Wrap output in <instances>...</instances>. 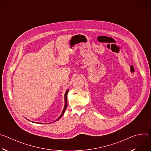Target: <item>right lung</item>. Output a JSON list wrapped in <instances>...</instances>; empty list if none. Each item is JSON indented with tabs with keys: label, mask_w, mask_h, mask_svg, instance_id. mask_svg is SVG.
<instances>
[{
	"label": "right lung",
	"mask_w": 151,
	"mask_h": 151,
	"mask_svg": "<svg viewBox=\"0 0 151 151\" xmlns=\"http://www.w3.org/2000/svg\"><path fill=\"white\" fill-rule=\"evenodd\" d=\"M68 92H69V89L66 91V93H65V94H64V108H63V111H62V112H61V115H60V116L55 121H57V120H58L59 119H60V118L63 116V115L64 114V112H65V111H66V108H67V106H68V101H67V95H68ZM55 121H54V122H55ZM31 122H32V121H31ZM35 123H37V122H35ZM38 124H42V123H40V122H38Z\"/></svg>",
	"instance_id": "obj_1"
}]
</instances>
